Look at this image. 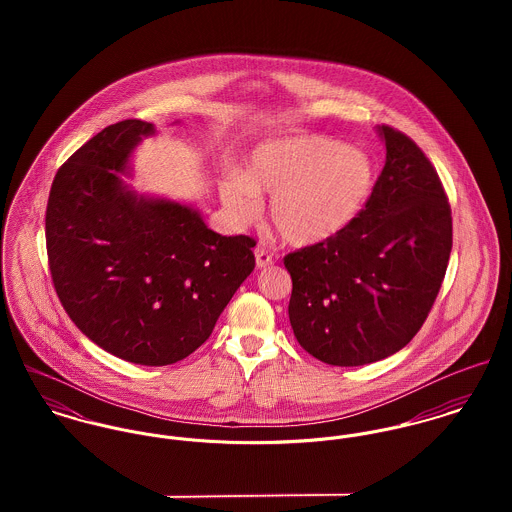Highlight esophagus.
<instances>
[{
  "label": "esophagus",
  "instance_id": "obj_1",
  "mask_svg": "<svg viewBox=\"0 0 512 512\" xmlns=\"http://www.w3.org/2000/svg\"><path fill=\"white\" fill-rule=\"evenodd\" d=\"M254 258H256V268H270L272 266V256L268 252H264L262 248L254 250Z\"/></svg>",
  "mask_w": 512,
  "mask_h": 512
}]
</instances>
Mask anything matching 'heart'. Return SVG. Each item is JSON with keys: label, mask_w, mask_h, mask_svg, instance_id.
Wrapping results in <instances>:
<instances>
[{"label": "heart", "mask_w": 512, "mask_h": 512, "mask_svg": "<svg viewBox=\"0 0 512 512\" xmlns=\"http://www.w3.org/2000/svg\"><path fill=\"white\" fill-rule=\"evenodd\" d=\"M374 185V167L363 149L321 136L260 144L246 171L232 169L220 197L240 222L254 219L260 197L270 199V220L282 238L307 248L345 230L363 211Z\"/></svg>", "instance_id": "heart-1"}]
</instances>
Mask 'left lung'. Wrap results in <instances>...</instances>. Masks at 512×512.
<instances>
[{"label":"left lung","instance_id":"8db88e82","mask_svg":"<svg viewBox=\"0 0 512 512\" xmlns=\"http://www.w3.org/2000/svg\"><path fill=\"white\" fill-rule=\"evenodd\" d=\"M384 169L365 209L327 242L284 258L297 343L321 363L382 361L424 325L451 252V211L436 169L408 136L376 126Z\"/></svg>","mask_w":512,"mask_h":512}]
</instances>
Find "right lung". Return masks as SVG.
I'll use <instances>...</instances> for the list:
<instances>
[{
  "label": "right lung",
  "mask_w": 512,
  "mask_h": 512,
  "mask_svg": "<svg viewBox=\"0 0 512 512\" xmlns=\"http://www.w3.org/2000/svg\"><path fill=\"white\" fill-rule=\"evenodd\" d=\"M155 126L104 128L59 169L45 217L49 268L74 325L100 349L144 366L199 349L254 270L256 242L211 230L189 203L126 181Z\"/></svg>",
  "instance_id": "add662e5"
}]
</instances>
